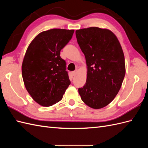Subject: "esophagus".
I'll list each match as a JSON object with an SVG mask.
<instances>
[{
  "label": "esophagus",
  "mask_w": 148,
  "mask_h": 148,
  "mask_svg": "<svg viewBox=\"0 0 148 148\" xmlns=\"http://www.w3.org/2000/svg\"><path fill=\"white\" fill-rule=\"evenodd\" d=\"M77 71H78V70H75V71H72V74H73V76H75L76 74H77Z\"/></svg>",
  "instance_id": "1"
}]
</instances>
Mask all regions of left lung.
Listing matches in <instances>:
<instances>
[{
  "instance_id": "8db88e82",
  "label": "left lung",
  "mask_w": 148,
  "mask_h": 148,
  "mask_svg": "<svg viewBox=\"0 0 148 148\" xmlns=\"http://www.w3.org/2000/svg\"><path fill=\"white\" fill-rule=\"evenodd\" d=\"M75 34L87 65L86 82L78 92L89 107L103 108L114 100L125 77L122 46L107 29L90 27L78 29Z\"/></svg>"
}]
</instances>
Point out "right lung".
Segmentation results:
<instances>
[{
    "label": "right lung",
    "mask_w": 148,
    "mask_h": 148,
    "mask_svg": "<svg viewBox=\"0 0 148 148\" xmlns=\"http://www.w3.org/2000/svg\"><path fill=\"white\" fill-rule=\"evenodd\" d=\"M73 33V29L57 28L42 31L26 50L22 77L26 90L39 105L49 107L59 102L70 84L66 62L60 52Z\"/></svg>",
    "instance_id": "1"
}]
</instances>
